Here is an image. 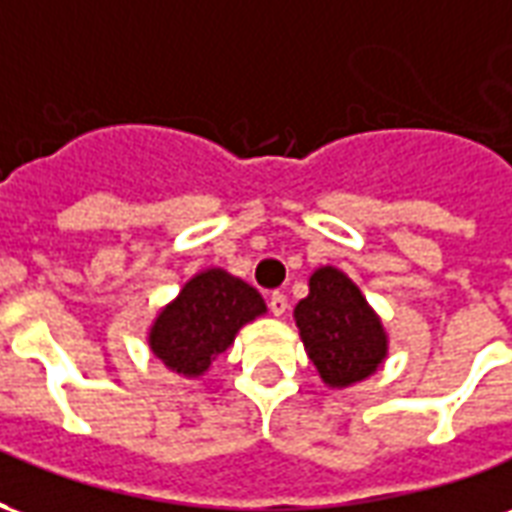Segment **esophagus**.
<instances>
[{
	"instance_id": "34e87169",
	"label": "esophagus",
	"mask_w": 512,
	"mask_h": 512,
	"mask_svg": "<svg viewBox=\"0 0 512 512\" xmlns=\"http://www.w3.org/2000/svg\"><path fill=\"white\" fill-rule=\"evenodd\" d=\"M268 307H271V312H274L277 318H282V315L288 312V296H285V293H279V290H274V293L268 296Z\"/></svg>"
}]
</instances>
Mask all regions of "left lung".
<instances>
[{
    "label": "left lung",
    "mask_w": 512,
    "mask_h": 512,
    "mask_svg": "<svg viewBox=\"0 0 512 512\" xmlns=\"http://www.w3.org/2000/svg\"><path fill=\"white\" fill-rule=\"evenodd\" d=\"M293 318L307 356L332 389L370 378L389 354L384 323L340 268L312 271L310 293L296 304Z\"/></svg>",
    "instance_id": "8db88e82"
}]
</instances>
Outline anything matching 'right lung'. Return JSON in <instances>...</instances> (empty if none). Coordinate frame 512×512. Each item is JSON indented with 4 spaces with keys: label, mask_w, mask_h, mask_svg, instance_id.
I'll use <instances>...</instances> for the list:
<instances>
[{
    "label": "right lung",
    "mask_w": 512,
    "mask_h": 512,
    "mask_svg": "<svg viewBox=\"0 0 512 512\" xmlns=\"http://www.w3.org/2000/svg\"><path fill=\"white\" fill-rule=\"evenodd\" d=\"M266 315V301L224 268H205L180 288L150 326V351L178 376H202L241 326Z\"/></svg>",
    "instance_id": "1"
}]
</instances>
